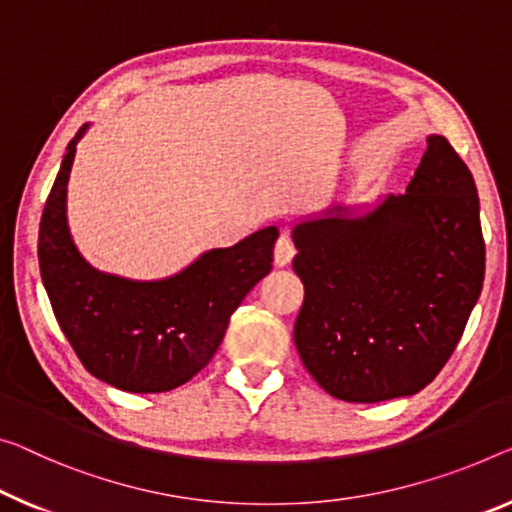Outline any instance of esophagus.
Instances as JSON below:
<instances>
[{
	"instance_id": "esophagus-1",
	"label": "esophagus",
	"mask_w": 512,
	"mask_h": 512,
	"mask_svg": "<svg viewBox=\"0 0 512 512\" xmlns=\"http://www.w3.org/2000/svg\"><path fill=\"white\" fill-rule=\"evenodd\" d=\"M293 256H295L293 240H290L288 235H281V238L277 240V245H274V265L277 267L288 265L290 261H293Z\"/></svg>"
}]
</instances>
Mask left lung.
<instances>
[{
  "mask_svg": "<svg viewBox=\"0 0 512 512\" xmlns=\"http://www.w3.org/2000/svg\"><path fill=\"white\" fill-rule=\"evenodd\" d=\"M293 242L295 345L329 396L380 403L435 380L485 277L474 176L446 137H428L405 194L364 215L329 208L295 224Z\"/></svg>",
  "mask_w": 512,
  "mask_h": 512,
  "instance_id": "8db88e82",
  "label": "left lung"
}]
</instances>
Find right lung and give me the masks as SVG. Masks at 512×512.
Wrapping results in <instances>:
<instances>
[{
	"instance_id": "right-lung-1",
	"label": "right lung",
	"mask_w": 512,
	"mask_h": 512,
	"mask_svg": "<svg viewBox=\"0 0 512 512\" xmlns=\"http://www.w3.org/2000/svg\"><path fill=\"white\" fill-rule=\"evenodd\" d=\"M84 123L70 139L45 201L38 265L61 332L86 371L130 393H162L208 366L251 288L272 270L277 226L238 245L210 249L183 272L160 281H132L98 272L68 231L66 187Z\"/></svg>"
}]
</instances>
